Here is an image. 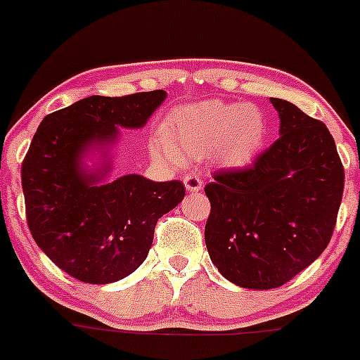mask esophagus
Listing matches in <instances>:
<instances>
[{
    "mask_svg": "<svg viewBox=\"0 0 360 360\" xmlns=\"http://www.w3.org/2000/svg\"><path fill=\"white\" fill-rule=\"evenodd\" d=\"M184 185L187 192H199L202 188V180L198 175H187L184 179Z\"/></svg>",
    "mask_w": 360,
    "mask_h": 360,
    "instance_id": "obj_1",
    "label": "esophagus"
}]
</instances>
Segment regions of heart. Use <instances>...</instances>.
Here are the masks:
<instances>
[{"label":"heart","instance_id":"heart-1","mask_svg":"<svg viewBox=\"0 0 360 360\" xmlns=\"http://www.w3.org/2000/svg\"><path fill=\"white\" fill-rule=\"evenodd\" d=\"M269 123L262 109L251 103L202 100L181 107L169 116L165 136L154 140V150L168 161L180 155L214 159L227 168H240L257 158L265 143Z\"/></svg>","mask_w":360,"mask_h":360}]
</instances>
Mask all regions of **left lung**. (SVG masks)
Here are the masks:
<instances>
[{
    "instance_id": "obj_1",
    "label": "left lung",
    "mask_w": 360,
    "mask_h": 360,
    "mask_svg": "<svg viewBox=\"0 0 360 360\" xmlns=\"http://www.w3.org/2000/svg\"><path fill=\"white\" fill-rule=\"evenodd\" d=\"M270 102L279 114V139L253 166L217 172L205 187L211 262L248 290L283 286L321 257L345 185L326 124L286 100Z\"/></svg>"
}]
</instances>
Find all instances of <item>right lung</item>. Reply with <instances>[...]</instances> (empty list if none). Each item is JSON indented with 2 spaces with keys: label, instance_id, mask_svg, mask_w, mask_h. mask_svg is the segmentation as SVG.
I'll return each mask as SVG.
<instances>
[{
  "label": "right lung",
  "instance_id": "1",
  "mask_svg": "<svg viewBox=\"0 0 360 360\" xmlns=\"http://www.w3.org/2000/svg\"><path fill=\"white\" fill-rule=\"evenodd\" d=\"M166 91L91 97L48 114L22 162L27 225L57 266L88 284H109L147 258L159 218L179 206V180L124 175L107 181L110 147L120 128L146 126ZM91 150L104 154L97 170L84 166Z\"/></svg>",
  "mask_w": 360,
  "mask_h": 360
}]
</instances>
